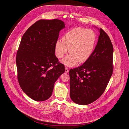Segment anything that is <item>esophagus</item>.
Wrapping results in <instances>:
<instances>
[{
	"label": "esophagus",
	"mask_w": 129,
	"mask_h": 129,
	"mask_svg": "<svg viewBox=\"0 0 129 129\" xmlns=\"http://www.w3.org/2000/svg\"><path fill=\"white\" fill-rule=\"evenodd\" d=\"M69 72V69L67 67H65V73H67Z\"/></svg>",
	"instance_id": "1"
}]
</instances>
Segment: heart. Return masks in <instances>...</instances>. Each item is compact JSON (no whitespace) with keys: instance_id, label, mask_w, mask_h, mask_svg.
Returning a JSON list of instances; mask_svg holds the SVG:
<instances>
[{"instance_id":"obj_1","label":"heart","mask_w":129,"mask_h":129,"mask_svg":"<svg viewBox=\"0 0 129 129\" xmlns=\"http://www.w3.org/2000/svg\"><path fill=\"white\" fill-rule=\"evenodd\" d=\"M96 36L91 30L77 27L70 30L55 45V53L58 58H62L67 52L69 55L62 60L68 66H75L79 62L84 63L91 57L95 48Z\"/></svg>"}]
</instances>
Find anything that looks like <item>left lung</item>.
Listing matches in <instances>:
<instances>
[{
    "label": "left lung",
    "instance_id": "obj_1",
    "mask_svg": "<svg viewBox=\"0 0 129 129\" xmlns=\"http://www.w3.org/2000/svg\"><path fill=\"white\" fill-rule=\"evenodd\" d=\"M100 32L97 44L89 59L70 70V97L79 105H87L99 99L113 73V46L106 32L102 28Z\"/></svg>",
    "mask_w": 129,
    "mask_h": 129
}]
</instances>
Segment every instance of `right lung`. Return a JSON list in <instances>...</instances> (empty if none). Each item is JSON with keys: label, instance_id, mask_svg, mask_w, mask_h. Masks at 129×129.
<instances>
[{"label": "right lung", "instance_id": "obj_1", "mask_svg": "<svg viewBox=\"0 0 129 129\" xmlns=\"http://www.w3.org/2000/svg\"><path fill=\"white\" fill-rule=\"evenodd\" d=\"M64 27L61 20H39L22 37L16 58L17 77L22 91L36 101L50 98L54 83L65 72L55 55V43Z\"/></svg>", "mask_w": 129, "mask_h": 129}]
</instances>
